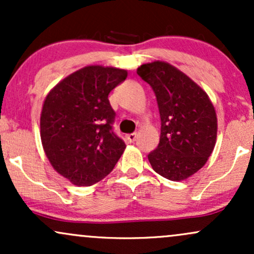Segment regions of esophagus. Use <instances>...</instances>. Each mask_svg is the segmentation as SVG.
<instances>
[{"instance_id": "34e87169", "label": "esophagus", "mask_w": 254, "mask_h": 254, "mask_svg": "<svg viewBox=\"0 0 254 254\" xmlns=\"http://www.w3.org/2000/svg\"><path fill=\"white\" fill-rule=\"evenodd\" d=\"M125 138H127V142H130V143H132V142L136 141L137 138V133L133 132V133H129V135L125 136Z\"/></svg>"}]
</instances>
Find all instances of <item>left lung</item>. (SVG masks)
Here are the masks:
<instances>
[{
	"mask_svg": "<svg viewBox=\"0 0 254 254\" xmlns=\"http://www.w3.org/2000/svg\"><path fill=\"white\" fill-rule=\"evenodd\" d=\"M137 74L153 89L161 119L159 145L148 154L151 167L166 179H186L205 165L214 150V106L199 86L171 64H142Z\"/></svg>",
	"mask_w": 254,
	"mask_h": 254,
	"instance_id": "obj_1",
	"label": "left lung"
}]
</instances>
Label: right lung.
<instances>
[{
    "mask_svg": "<svg viewBox=\"0 0 254 254\" xmlns=\"http://www.w3.org/2000/svg\"><path fill=\"white\" fill-rule=\"evenodd\" d=\"M127 76L123 69L86 66L61 81L44 101L43 148L52 167L75 185L100 182L123 154L109 94Z\"/></svg>",
    "mask_w": 254,
    "mask_h": 254,
    "instance_id": "add662e5",
    "label": "right lung"
}]
</instances>
